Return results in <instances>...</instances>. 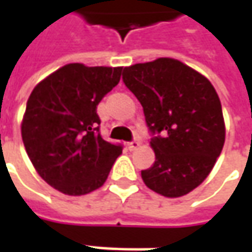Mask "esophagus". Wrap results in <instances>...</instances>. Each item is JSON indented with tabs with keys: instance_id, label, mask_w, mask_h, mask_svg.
<instances>
[{
	"instance_id": "obj_1",
	"label": "esophagus",
	"mask_w": 252,
	"mask_h": 252,
	"mask_svg": "<svg viewBox=\"0 0 252 252\" xmlns=\"http://www.w3.org/2000/svg\"><path fill=\"white\" fill-rule=\"evenodd\" d=\"M140 144H141V143H140V140H139V139H134V140L130 141V143H127V149H129L130 151L137 150V149L140 147Z\"/></svg>"
}]
</instances>
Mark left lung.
Segmentation results:
<instances>
[{
    "instance_id": "obj_1",
    "label": "left lung",
    "mask_w": 252,
    "mask_h": 252,
    "mask_svg": "<svg viewBox=\"0 0 252 252\" xmlns=\"http://www.w3.org/2000/svg\"><path fill=\"white\" fill-rule=\"evenodd\" d=\"M123 83L143 106L156 161L144 184L167 198L199 187L223 150L226 127L213 85L187 64L161 57L123 68Z\"/></svg>"
}]
</instances>
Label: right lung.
<instances>
[{
    "instance_id": "add662e5",
    "label": "right lung",
    "mask_w": 252,
    "mask_h": 252,
    "mask_svg": "<svg viewBox=\"0 0 252 252\" xmlns=\"http://www.w3.org/2000/svg\"><path fill=\"white\" fill-rule=\"evenodd\" d=\"M122 67L65 64L37 84L24 119L25 150L37 174L54 189L80 196L101 188L121 144L99 134L96 106L119 84Z\"/></svg>"
}]
</instances>
